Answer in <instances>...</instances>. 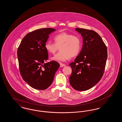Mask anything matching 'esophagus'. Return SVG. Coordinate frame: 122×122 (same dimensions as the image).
I'll return each mask as SVG.
<instances>
[{
    "mask_svg": "<svg viewBox=\"0 0 122 122\" xmlns=\"http://www.w3.org/2000/svg\"><path fill=\"white\" fill-rule=\"evenodd\" d=\"M60 65L61 67H64L66 66L65 64H62V63H60Z\"/></svg>",
    "mask_w": 122,
    "mask_h": 122,
    "instance_id": "esophagus-1",
    "label": "esophagus"
}]
</instances>
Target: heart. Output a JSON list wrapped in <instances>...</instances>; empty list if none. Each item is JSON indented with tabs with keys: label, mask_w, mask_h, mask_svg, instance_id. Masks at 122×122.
Masks as SVG:
<instances>
[{
	"label": "heart",
	"mask_w": 122,
	"mask_h": 122,
	"mask_svg": "<svg viewBox=\"0 0 122 122\" xmlns=\"http://www.w3.org/2000/svg\"><path fill=\"white\" fill-rule=\"evenodd\" d=\"M54 41L55 43L47 41L45 44V49L51 54H54L60 47V51L52 57L53 60L65 61L78 55L81 50V40L73 34L62 32L54 37Z\"/></svg>",
	"instance_id": "b5f03b06"
}]
</instances>
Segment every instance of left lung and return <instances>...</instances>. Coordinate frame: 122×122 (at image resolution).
Returning a JSON list of instances; mask_svg holds the SVG:
<instances>
[{
  "mask_svg": "<svg viewBox=\"0 0 122 122\" xmlns=\"http://www.w3.org/2000/svg\"><path fill=\"white\" fill-rule=\"evenodd\" d=\"M83 37L81 51L70 64L71 86L79 91H86L95 86L103 75L107 57V48L101 37L93 30L76 28Z\"/></svg>",
  "mask_w": 122,
  "mask_h": 122,
  "instance_id": "left-lung-1",
  "label": "left lung"
}]
</instances>
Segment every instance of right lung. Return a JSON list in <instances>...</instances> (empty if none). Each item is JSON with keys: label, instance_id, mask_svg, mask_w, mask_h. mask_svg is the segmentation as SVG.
Instances as JSON below:
<instances>
[{"label": "right lung", "instance_id": "right-lung-1", "mask_svg": "<svg viewBox=\"0 0 122 122\" xmlns=\"http://www.w3.org/2000/svg\"><path fill=\"white\" fill-rule=\"evenodd\" d=\"M55 30L46 28L30 32L24 36L18 48L20 75L24 80L35 89L44 90L49 87L59 67L56 61L46 62L48 54L45 44L49 35Z\"/></svg>", "mask_w": 122, "mask_h": 122}]
</instances>
